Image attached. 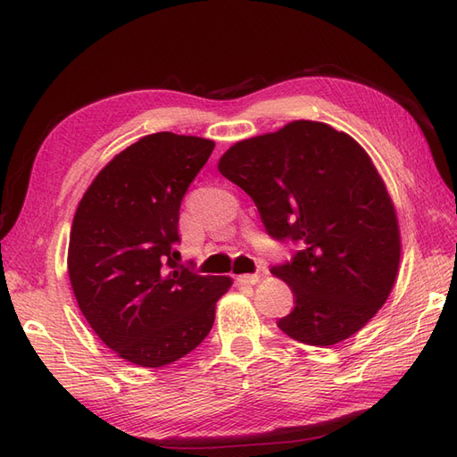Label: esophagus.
I'll return each mask as SVG.
<instances>
[{
    "label": "esophagus",
    "mask_w": 457,
    "mask_h": 457,
    "mask_svg": "<svg viewBox=\"0 0 457 457\" xmlns=\"http://www.w3.org/2000/svg\"><path fill=\"white\" fill-rule=\"evenodd\" d=\"M241 284H249V286H253V284H257L259 280H261V274H241V277L237 278Z\"/></svg>",
    "instance_id": "obj_1"
}]
</instances>
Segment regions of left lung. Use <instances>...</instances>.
Here are the masks:
<instances>
[{
    "label": "left lung",
    "mask_w": 457,
    "mask_h": 457,
    "mask_svg": "<svg viewBox=\"0 0 457 457\" xmlns=\"http://www.w3.org/2000/svg\"><path fill=\"white\" fill-rule=\"evenodd\" d=\"M218 169L253 198L270 237L302 249L270 269L294 292L282 331L312 346L358 333L401 259L395 208L364 147L325 122L294 120L231 145Z\"/></svg>",
    "instance_id": "left-lung-1"
}]
</instances>
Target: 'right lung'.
<instances>
[{
	"mask_svg": "<svg viewBox=\"0 0 457 457\" xmlns=\"http://www.w3.org/2000/svg\"><path fill=\"white\" fill-rule=\"evenodd\" d=\"M214 142L157 132L114 155L73 216L68 272L101 341L144 368L171 364L204 341L229 277L179 264V208Z\"/></svg>",
	"mask_w": 457,
	"mask_h": 457,
	"instance_id": "1",
	"label": "right lung"
}]
</instances>
